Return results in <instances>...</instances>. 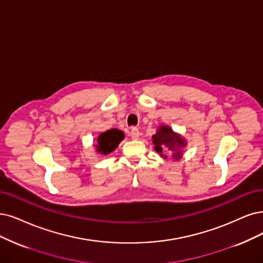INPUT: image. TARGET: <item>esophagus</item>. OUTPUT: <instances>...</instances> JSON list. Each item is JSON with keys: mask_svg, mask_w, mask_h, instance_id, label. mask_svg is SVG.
<instances>
[{"mask_svg": "<svg viewBox=\"0 0 263 263\" xmlns=\"http://www.w3.org/2000/svg\"><path fill=\"white\" fill-rule=\"evenodd\" d=\"M130 135L132 140H138L139 137H140V131L138 128H132L131 129V132H130Z\"/></svg>", "mask_w": 263, "mask_h": 263, "instance_id": "1", "label": "esophagus"}]
</instances>
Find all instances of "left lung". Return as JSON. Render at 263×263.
I'll use <instances>...</instances> for the list:
<instances>
[{
	"label": "left lung",
	"mask_w": 263,
	"mask_h": 263,
	"mask_svg": "<svg viewBox=\"0 0 263 263\" xmlns=\"http://www.w3.org/2000/svg\"><path fill=\"white\" fill-rule=\"evenodd\" d=\"M154 149L160 157L167 159L168 156L163 153H168L173 160H180L183 157V148L187 145V141L178 132H174L171 126L160 124L152 137Z\"/></svg>",
	"instance_id": "1"
}]
</instances>
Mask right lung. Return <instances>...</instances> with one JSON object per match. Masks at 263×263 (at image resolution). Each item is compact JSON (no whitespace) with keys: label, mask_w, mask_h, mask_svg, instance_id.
Here are the masks:
<instances>
[{"label":"right lung","mask_w":263,"mask_h":263,"mask_svg":"<svg viewBox=\"0 0 263 263\" xmlns=\"http://www.w3.org/2000/svg\"><path fill=\"white\" fill-rule=\"evenodd\" d=\"M124 139V133L118 129H110L106 132H103L97 138L95 144V152L100 154L101 156H105L112 153L120 142Z\"/></svg>","instance_id":"add662e5"}]
</instances>
